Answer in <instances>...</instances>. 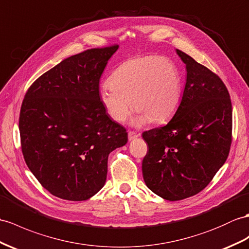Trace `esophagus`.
<instances>
[{
  "instance_id": "obj_1",
  "label": "esophagus",
  "mask_w": 249,
  "mask_h": 249,
  "mask_svg": "<svg viewBox=\"0 0 249 249\" xmlns=\"http://www.w3.org/2000/svg\"><path fill=\"white\" fill-rule=\"evenodd\" d=\"M139 136V134H137V133H135L134 131H129L128 133V137H129V141H133V139H135Z\"/></svg>"
}]
</instances>
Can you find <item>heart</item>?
<instances>
[{"instance_id":"heart-1","label":"heart","mask_w":249,"mask_h":249,"mask_svg":"<svg viewBox=\"0 0 249 249\" xmlns=\"http://www.w3.org/2000/svg\"><path fill=\"white\" fill-rule=\"evenodd\" d=\"M180 71L171 59L142 56L126 60L114 70L108 83L100 89V101L116 123H124L133 111L141 112L134 123L152 120L160 124L170 119L180 104ZM133 104H132L131 102Z\"/></svg>"}]
</instances>
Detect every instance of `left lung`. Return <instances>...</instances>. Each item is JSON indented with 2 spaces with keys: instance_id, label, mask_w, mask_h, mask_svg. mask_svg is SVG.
Wrapping results in <instances>:
<instances>
[{
  "instance_id": "8db88e82",
  "label": "left lung",
  "mask_w": 249,
  "mask_h": 249,
  "mask_svg": "<svg viewBox=\"0 0 249 249\" xmlns=\"http://www.w3.org/2000/svg\"><path fill=\"white\" fill-rule=\"evenodd\" d=\"M187 79L173 118L145 131L144 183L168 201L197 195L226 161L232 141V107L225 84L206 66L177 50Z\"/></svg>"
}]
</instances>
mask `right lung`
<instances>
[{
    "mask_svg": "<svg viewBox=\"0 0 249 249\" xmlns=\"http://www.w3.org/2000/svg\"><path fill=\"white\" fill-rule=\"evenodd\" d=\"M118 45L64 59L36 80L22 102L21 148L29 170L53 196L86 201L105 186L107 157L128 142L99 96V80Z\"/></svg>",
    "mask_w": 249,
    "mask_h": 249,
    "instance_id": "1",
    "label": "right lung"
}]
</instances>
